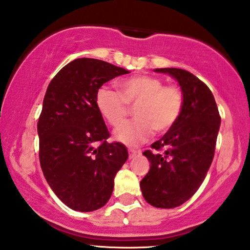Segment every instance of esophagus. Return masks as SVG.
<instances>
[{"instance_id": "1", "label": "esophagus", "mask_w": 250, "mask_h": 250, "mask_svg": "<svg viewBox=\"0 0 250 250\" xmlns=\"http://www.w3.org/2000/svg\"><path fill=\"white\" fill-rule=\"evenodd\" d=\"M139 154H141V151H139V149L129 148V159H135L136 156H138Z\"/></svg>"}]
</instances>
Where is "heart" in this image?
Returning a JSON list of instances; mask_svg holds the SVG:
<instances>
[{
	"label": "heart",
	"instance_id": "heart-1",
	"mask_svg": "<svg viewBox=\"0 0 250 250\" xmlns=\"http://www.w3.org/2000/svg\"><path fill=\"white\" fill-rule=\"evenodd\" d=\"M119 92L98 89L96 107L105 121L118 127L135 107L136 120L115 130L119 142L136 146L148 141L154 134H165L174 127L184 106V96L177 85H164V81L151 75H136L118 83Z\"/></svg>",
	"mask_w": 250,
	"mask_h": 250
}]
</instances>
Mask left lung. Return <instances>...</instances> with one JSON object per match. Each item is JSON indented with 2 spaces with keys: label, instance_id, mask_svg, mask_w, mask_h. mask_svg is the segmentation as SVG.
<instances>
[{
  "label": "left lung",
  "instance_id": "obj_1",
  "mask_svg": "<svg viewBox=\"0 0 250 250\" xmlns=\"http://www.w3.org/2000/svg\"><path fill=\"white\" fill-rule=\"evenodd\" d=\"M172 76L181 86L184 106L181 116L164 137L143 154L151 162L141 181L143 197L156 208H175L198 191L215 154L221 125L210 89L185 69L156 68Z\"/></svg>",
  "mask_w": 250,
  "mask_h": 250
}]
</instances>
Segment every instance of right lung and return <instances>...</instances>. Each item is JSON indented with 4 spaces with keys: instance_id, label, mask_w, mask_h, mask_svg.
Here are the masks:
<instances>
[{
    "instance_id": "1",
    "label": "right lung",
    "mask_w": 250,
    "mask_h": 250,
    "mask_svg": "<svg viewBox=\"0 0 250 250\" xmlns=\"http://www.w3.org/2000/svg\"><path fill=\"white\" fill-rule=\"evenodd\" d=\"M130 73L107 62L79 58L64 66L46 89L38 122L40 164L55 194L73 210L94 211L111 198L114 177L128 159L96 107V92Z\"/></svg>"
}]
</instances>
